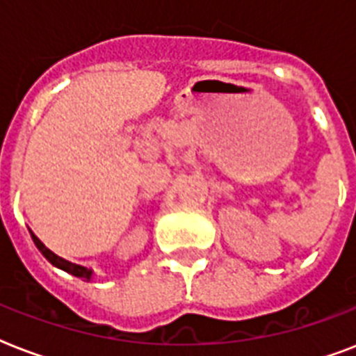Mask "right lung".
I'll use <instances>...</instances> for the list:
<instances>
[{
    "instance_id": "obj_1",
    "label": "right lung",
    "mask_w": 356,
    "mask_h": 356,
    "mask_svg": "<svg viewBox=\"0 0 356 356\" xmlns=\"http://www.w3.org/2000/svg\"><path fill=\"white\" fill-rule=\"evenodd\" d=\"M31 236H33V242H35V245L38 248V251H40L44 257H46L49 262H51L55 268H58V270L66 271V273H70V275L74 277H79V279H85V281H90L92 277H94V270H90V268H85V266L81 264H74V262H70V260L63 259V257H58V254H55L51 251V249H47L44 243L38 240V236H36L35 233H31Z\"/></svg>"
}]
</instances>
